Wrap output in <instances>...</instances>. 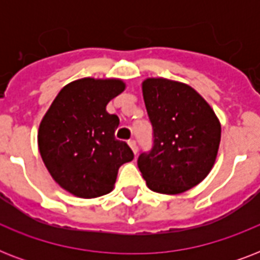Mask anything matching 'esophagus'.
Instances as JSON below:
<instances>
[{
    "label": "esophagus",
    "mask_w": 260,
    "mask_h": 260,
    "mask_svg": "<svg viewBox=\"0 0 260 260\" xmlns=\"http://www.w3.org/2000/svg\"><path fill=\"white\" fill-rule=\"evenodd\" d=\"M128 144H129L131 150L134 151V154L135 155L138 154V144H136V142H135V140H129V142H128Z\"/></svg>",
    "instance_id": "34e87169"
}]
</instances>
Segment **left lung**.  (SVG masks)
<instances>
[{
  "mask_svg": "<svg viewBox=\"0 0 260 260\" xmlns=\"http://www.w3.org/2000/svg\"><path fill=\"white\" fill-rule=\"evenodd\" d=\"M152 125V148L138 158L147 186L178 194L198 185L217 156L221 126L209 104L185 83L165 78L143 82Z\"/></svg>",
  "mask_w": 260,
  "mask_h": 260,
  "instance_id": "8db88e82",
  "label": "left lung"
}]
</instances>
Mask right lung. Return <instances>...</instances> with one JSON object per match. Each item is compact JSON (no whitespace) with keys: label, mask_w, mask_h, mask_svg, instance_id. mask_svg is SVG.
<instances>
[{"label":"right lung","mask_w":260,"mask_h":260,"mask_svg":"<svg viewBox=\"0 0 260 260\" xmlns=\"http://www.w3.org/2000/svg\"><path fill=\"white\" fill-rule=\"evenodd\" d=\"M125 85L120 79L83 78L63 87L39 128V150L55 182L81 198L112 191L121 165L134 159L114 138L120 124L106 112Z\"/></svg>","instance_id":"right-lung-1"}]
</instances>
